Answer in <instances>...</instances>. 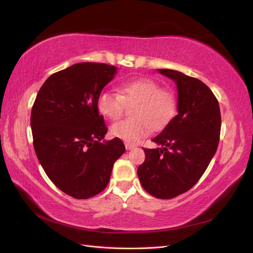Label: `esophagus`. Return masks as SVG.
Instances as JSON below:
<instances>
[{
  "instance_id": "obj_1",
  "label": "esophagus",
  "mask_w": 253,
  "mask_h": 253,
  "mask_svg": "<svg viewBox=\"0 0 253 253\" xmlns=\"http://www.w3.org/2000/svg\"><path fill=\"white\" fill-rule=\"evenodd\" d=\"M125 145H126V150H132V149L135 148L134 144H131V143H128V142H126Z\"/></svg>"
}]
</instances>
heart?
<instances>
[{
  "label": "heart",
  "mask_w": 253,
  "mask_h": 253,
  "mask_svg": "<svg viewBox=\"0 0 253 253\" xmlns=\"http://www.w3.org/2000/svg\"><path fill=\"white\" fill-rule=\"evenodd\" d=\"M118 93L102 91L98 97V110L111 120H118L126 104H134V118L112 126L111 134L126 142L136 143L149 136L153 128H164L176 112V98L171 90L160 88L151 78L141 77L118 84Z\"/></svg>",
  "instance_id": "b5f03b06"
}]
</instances>
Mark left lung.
<instances>
[{
    "mask_svg": "<svg viewBox=\"0 0 253 253\" xmlns=\"http://www.w3.org/2000/svg\"><path fill=\"white\" fill-rule=\"evenodd\" d=\"M177 86L178 114L152 141L163 148L144 149L137 174L152 196L170 200L200 180L218 147L220 111L204 82L173 70H158Z\"/></svg>",
    "mask_w": 253,
    "mask_h": 253,
    "instance_id": "left-lung-1",
    "label": "left lung"
}]
</instances>
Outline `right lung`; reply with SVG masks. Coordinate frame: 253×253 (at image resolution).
Returning <instances> with one entry per match:
<instances>
[{
	"label": "right lung",
	"instance_id": "add662e5",
	"mask_svg": "<svg viewBox=\"0 0 253 253\" xmlns=\"http://www.w3.org/2000/svg\"><path fill=\"white\" fill-rule=\"evenodd\" d=\"M117 67L82 62L52 74L38 93L30 116L34 148L48 178L77 200L108 186L115 162L126 147L108 132L98 97Z\"/></svg>",
	"mask_w": 253,
	"mask_h": 253
}]
</instances>
